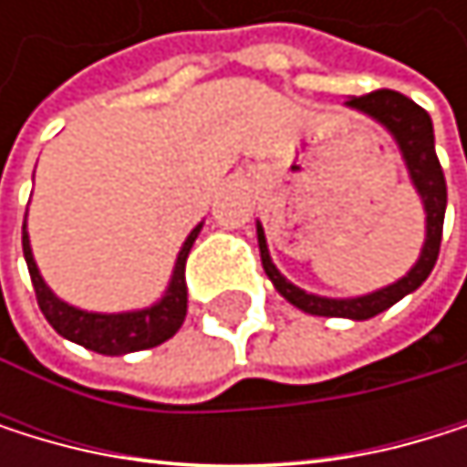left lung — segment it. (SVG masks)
Returning <instances> with one entry per match:
<instances>
[{
	"instance_id": "left-lung-1",
	"label": "left lung",
	"mask_w": 467,
	"mask_h": 467,
	"mask_svg": "<svg viewBox=\"0 0 467 467\" xmlns=\"http://www.w3.org/2000/svg\"><path fill=\"white\" fill-rule=\"evenodd\" d=\"M348 106L375 117L381 125L392 131V137L398 140L409 176L415 182L423 207H426V246L420 252V260L415 263V268L398 280L395 285H387L375 294L367 296H356V299H325V296H314L305 294L302 288L291 285L268 257L265 249V238L263 229L257 226V244H260V260L268 280L275 283V288L291 302L296 308H302L305 314H317V317H348V319H372L381 311L392 308L398 299H403L406 294H411L415 288H420L426 283V277L431 275V268L437 263L440 254V241H442V218H445V176L440 168V159L434 150V129H431V117L426 114V109H420L415 100H409L400 92H392V88H375L369 95L361 98H350Z\"/></svg>"
}]
</instances>
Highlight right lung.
I'll list each match as a JSON object with an SVG mask.
<instances>
[{"label": "right lung", "instance_id": "1", "mask_svg": "<svg viewBox=\"0 0 467 467\" xmlns=\"http://www.w3.org/2000/svg\"><path fill=\"white\" fill-rule=\"evenodd\" d=\"M202 223L195 226L176 260V272L171 280L168 294L159 299L153 308L145 311H134V314H86L78 311L72 305L61 302L56 294H52L30 252V241H27V229L22 226V246H25V260L30 268V280L36 288V299L38 308L47 317V322L56 327L64 338L75 345H83L86 350H95L103 356H122V353H134V350H148L168 342V338L182 327L184 317H187V280H184V265H187V254L192 249V241L199 238Z\"/></svg>", "mask_w": 467, "mask_h": 467}]
</instances>
